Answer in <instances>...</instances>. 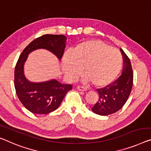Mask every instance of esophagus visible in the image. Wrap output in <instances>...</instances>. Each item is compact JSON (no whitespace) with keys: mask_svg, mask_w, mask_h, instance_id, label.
Masks as SVG:
<instances>
[{"mask_svg":"<svg viewBox=\"0 0 151 151\" xmlns=\"http://www.w3.org/2000/svg\"><path fill=\"white\" fill-rule=\"evenodd\" d=\"M76 88H77L78 91H87V87H85L84 86H77Z\"/></svg>","mask_w":151,"mask_h":151,"instance_id":"obj_1","label":"esophagus"}]
</instances>
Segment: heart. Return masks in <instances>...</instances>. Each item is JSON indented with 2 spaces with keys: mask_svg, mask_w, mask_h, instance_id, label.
Returning a JSON list of instances; mask_svg holds the SVG:
<instances>
[{
  "mask_svg": "<svg viewBox=\"0 0 151 151\" xmlns=\"http://www.w3.org/2000/svg\"><path fill=\"white\" fill-rule=\"evenodd\" d=\"M122 62V56L115 49L100 40H90L78 45L70 55L66 54L62 66L70 80L77 78L83 68L86 81L103 88L116 79Z\"/></svg>",
  "mask_w": 151,
  "mask_h": 151,
  "instance_id": "heart-1",
  "label": "heart"
}]
</instances>
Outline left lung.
Listing matches in <instances>:
<instances>
[{"instance_id":"left-lung-1","label":"left lung","mask_w":151,"mask_h":151,"mask_svg":"<svg viewBox=\"0 0 151 151\" xmlns=\"http://www.w3.org/2000/svg\"><path fill=\"white\" fill-rule=\"evenodd\" d=\"M121 51L123 58L122 74L109 86L96 89L99 93V100L91 109L96 114L106 116L117 112L124 106L131 93L133 70L129 58L123 49H121Z\"/></svg>"}]
</instances>
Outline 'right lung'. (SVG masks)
Listing matches in <instances>:
<instances>
[{"mask_svg":"<svg viewBox=\"0 0 151 151\" xmlns=\"http://www.w3.org/2000/svg\"><path fill=\"white\" fill-rule=\"evenodd\" d=\"M66 42L64 35H42L31 42L19 55L15 68V91L22 104L32 113L45 114L55 111L73 86L62 84L56 80L40 83L28 81L24 75V62L28 54L37 49H47L60 60L64 52Z\"/></svg>","mask_w":151,"mask_h":151,"instance_id":"add662e5","label":"right lung"}]
</instances>
